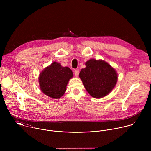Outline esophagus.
Listing matches in <instances>:
<instances>
[{"label": "esophagus", "mask_w": 151, "mask_h": 151, "mask_svg": "<svg viewBox=\"0 0 151 151\" xmlns=\"http://www.w3.org/2000/svg\"><path fill=\"white\" fill-rule=\"evenodd\" d=\"M74 73H75V76H76V77H78V75H79V70H78V69H76V70H75Z\"/></svg>", "instance_id": "34e87169"}]
</instances>
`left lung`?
Here are the masks:
<instances>
[{
    "mask_svg": "<svg viewBox=\"0 0 151 151\" xmlns=\"http://www.w3.org/2000/svg\"><path fill=\"white\" fill-rule=\"evenodd\" d=\"M79 76L87 92L94 98H102L114 88L118 73L110 64L102 60L91 58L85 62Z\"/></svg>",
    "mask_w": 151,
    "mask_h": 151,
    "instance_id": "obj_1",
    "label": "left lung"
}]
</instances>
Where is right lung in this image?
<instances>
[{
	"label": "right lung",
	"mask_w": 151,
	"mask_h": 151,
	"mask_svg": "<svg viewBox=\"0 0 151 151\" xmlns=\"http://www.w3.org/2000/svg\"><path fill=\"white\" fill-rule=\"evenodd\" d=\"M73 76V72L69 68L63 67L60 63L54 61L39 74L40 89L51 98L60 99L65 93L69 81Z\"/></svg>",
	"instance_id": "right-lung-1"
}]
</instances>
